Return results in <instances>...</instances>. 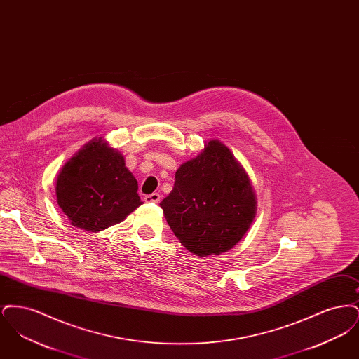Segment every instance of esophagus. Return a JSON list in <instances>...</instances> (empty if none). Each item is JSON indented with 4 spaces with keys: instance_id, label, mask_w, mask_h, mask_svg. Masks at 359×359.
I'll use <instances>...</instances> for the list:
<instances>
[{
    "instance_id": "esophagus-1",
    "label": "esophagus",
    "mask_w": 359,
    "mask_h": 359,
    "mask_svg": "<svg viewBox=\"0 0 359 359\" xmlns=\"http://www.w3.org/2000/svg\"><path fill=\"white\" fill-rule=\"evenodd\" d=\"M160 198H161V195H160V194L154 192V194L145 195V196H144V201H145L147 203H158V202H160Z\"/></svg>"
}]
</instances>
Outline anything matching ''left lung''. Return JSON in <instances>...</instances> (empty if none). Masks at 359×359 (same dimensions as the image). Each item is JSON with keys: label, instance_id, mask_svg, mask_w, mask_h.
<instances>
[{"label": "left lung", "instance_id": "obj_1", "mask_svg": "<svg viewBox=\"0 0 359 359\" xmlns=\"http://www.w3.org/2000/svg\"><path fill=\"white\" fill-rule=\"evenodd\" d=\"M173 234L191 253L221 255L236 246L256 217L250 180L230 149L211 140L175 175L160 203Z\"/></svg>", "mask_w": 359, "mask_h": 359}]
</instances>
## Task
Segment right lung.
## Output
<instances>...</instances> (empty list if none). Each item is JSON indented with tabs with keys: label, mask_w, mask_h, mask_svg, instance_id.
<instances>
[{
	"label": "right lung",
	"mask_w": 359,
	"mask_h": 359,
	"mask_svg": "<svg viewBox=\"0 0 359 359\" xmlns=\"http://www.w3.org/2000/svg\"><path fill=\"white\" fill-rule=\"evenodd\" d=\"M137 189L123 156L100 137L65 164L56 180V199L72 226L97 233L142 205Z\"/></svg>",
	"instance_id": "right-lung-1"
}]
</instances>
